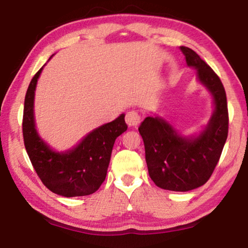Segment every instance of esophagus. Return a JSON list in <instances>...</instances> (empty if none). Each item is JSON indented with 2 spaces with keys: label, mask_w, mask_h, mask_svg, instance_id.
Wrapping results in <instances>:
<instances>
[{
  "label": "esophagus",
  "mask_w": 248,
  "mask_h": 248,
  "mask_svg": "<svg viewBox=\"0 0 248 248\" xmlns=\"http://www.w3.org/2000/svg\"><path fill=\"white\" fill-rule=\"evenodd\" d=\"M126 122L129 127H138L140 124V115L136 111H129L126 114Z\"/></svg>",
  "instance_id": "obj_1"
}]
</instances>
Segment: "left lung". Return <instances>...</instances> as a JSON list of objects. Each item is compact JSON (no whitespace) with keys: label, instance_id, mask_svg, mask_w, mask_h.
<instances>
[{"label":"left lung","instance_id":"obj_1","mask_svg":"<svg viewBox=\"0 0 248 248\" xmlns=\"http://www.w3.org/2000/svg\"><path fill=\"white\" fill-rule=\"evenodd\" d=\"M188 67L212 94L214 112L196 137H184L160 117H147L138 128L145 146L148 174L157 187L188 191L201 187L216 169L228 137V105L220 78L193 49L181 46Z\"/></svg>","mask_w":248,"mask_h":248}]
</instances>
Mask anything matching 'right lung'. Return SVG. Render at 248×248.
Segmentation results:
<instances>
[{
	"instance_id": "obj_1",
	"label": "right lung",
	"mask_w": 248,
	"mask_h": 248,
	"mask_svg": "<svg viewBox=\"0 0 248 248\" xmlns=\"http://www.w3.org/2000/svg\"><path fill=\"white\" fill-rule=\"evenodd\" d=\"M42 70L31 79L25 97L22 135L26 151L39 179L53 193L64 197L91 195L105 180L115 140L127 130L124 114L94 129L72 150L53 151L35 128L34 97Z\"/></svg>"
}]
</instances>
